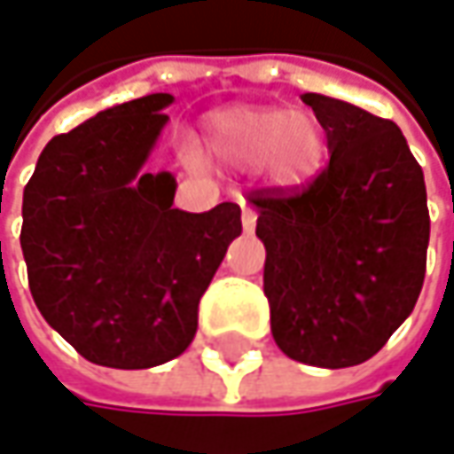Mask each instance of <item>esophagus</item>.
<instances>
[{"mask_svg": "<svg viewBox=\"0 0 454 454\" xmlns=\"http://www.w3.org/2000/svg\"><path fill=\"white\" fill-rule=\"evenodd\" d=\"M239 205H241V226L247 233H252L254 226H257V213L247 205V200L244 197H239Z\"/></svg>", "mask_w": 454, "mask_h": 454, "instance_id": "esophagus-1", "label": "esophagus"}]
</instances>
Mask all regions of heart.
<instances>
[{
  "label": "heart",
  "mask_w": 454,
  "mask_h": 454,
  "mask_svg": "<svg viewBox=\"0 0 454 454\" xmlns=\"http://www.w3.org/2000/svg\"><path fill=\"white\" fill-rule=\"evenodd\" d=\"M200 155L233 171H260L278 186H299L319 171L325 135L301 111L233 106L207 116Z\"/></svg>",
  "instance_id": "heart-1"
}]
</instances>
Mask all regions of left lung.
Instances as JSON below:
<instances>
[{
    "label": "left lung",
    "mask_w": 454,
    "mask_h": 454,
    "mask_svg": "<svg viewBox=\"0 0 454 454\" xmlns=\"http://www.w3.org/2000/svg\"><path fill=\"white\" fill-rule=\"evenodd\" d=\"M330 163L307 189L257 192L270 330L288 358L346 369L369 361L413 311L427 272L424 171L400 127L304 93Z\"/></svg>",
    "instance_id": "obj_1"
}]
</instances>
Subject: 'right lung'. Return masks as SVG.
<instances>
[{"label":"right lung","mask_w":454,"mask_h":454,"mask_svg":"<svg viewBox=\"0 0 454 454\" xmlns=\"http://www.w3.org/2000/svg\"><path fill=\"white\" fill-rule=\"evenodd\" d=\"M174 104L111 106L43 147L22 192L20 247L43 319L88 361L150 369L182 356L241 207H174L176 179L145 174Z\"/></svg>","instance_id":"obj_1"}]
</instances>
